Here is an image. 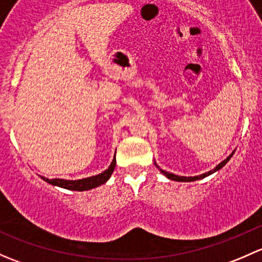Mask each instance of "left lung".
<instances>
[{"mask_svg": "<svg viewBox=\"0 0 262 262\" xmlns=\"http://www.w3.org/2000/svg\"><path fill=\"white\" fill-rule=\"evenodd\" d=\"M233 152H234V151H233ZM233 152H232L231 155L228 156L227 159H225V160H223L222 163L218 164V165L215 166V168L213 169V170L208 171V172H204V174H201V175H196V177H179V175H175V174H171V172H168V171L163 170V169H160V168H159L158 165H156V163H155V165H156V168L159 169V170H160L161 172H163V174L165 175L166 178H168V179H170V180H175V182H194V180L203 179V178L208 177V175H211V174H213V172H215V171L220 170V169H222L223 166H225L226 164H227L228 161H230V159L232 158V155H233Z\"/></svg>", "mask_w": 262, "mask_h": 262, "instance_id": "1", "label": "left lung"}]
</instances>
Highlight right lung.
<instances>
[{"instance_id": "obj_1", "label": "right lung", "mask_w": 262, "mask_h": 262, "mask_svg": "<svg viewBox=\"0 0 262 262\" xmlns=\"http://www.w3.org/2000/svg\"><path fill=\"white\" fill-rule=\"evenodd\" d=\"M115 166H116V158H113L111 165L108 166V169H106V170L102 171L101 174L98 175H93V177L84 178V179H78V180L48 179V178L45 177H41V179L45 180L47 183H49L51 185L64 188V189H68V190H77V191L90 190V189H93V188L99 187V185L104 184V183L111 178L112 172L115 170Z\"/></svg>"}]
</instances>
